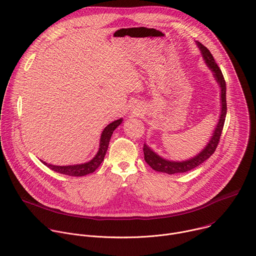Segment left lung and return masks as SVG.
Segmentation results:
<instances>
[{
	"label": "left lung",
	"instance_id": "1",
	"mask_svg": "<svg viewBox=\"0 0 256 256\" xmlns=\"http://www.w3.org/2000/svg\"><path fill=\"white\" fill-rule=\"evenodd\" d=\"M198 48H200L202 56L204 58V62L208 66V68L212 72V76L214 77L216 83L218 84V87L221 89V114L220 118H218V122L214 128V130L212 132V136H210L208 142L206 144V147L194 157L190 158L186 161H171L162 158L157 153H155L148 144H144V161L151 166L152 169L158 172H163L167 174H174V173H184L188 172L202 163H204L206 160H208L216 151V146L220 140L221 134L223 130V126L225 124V118L227 114V102H226V82L224 79V76L220 68L218 66L216 62L214 60V56L210 52V50L202 46L200 42H196Z\"/></svg>",
	"mask_w": 256,
	"mask_h": 256
}]
</instances>
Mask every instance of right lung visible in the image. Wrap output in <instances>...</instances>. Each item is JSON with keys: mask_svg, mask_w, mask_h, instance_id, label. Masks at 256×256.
<instances>
[{"mask_svg": "<svg viewBox=\"0 0 256 256\" xmlns=\"http://www.w3.org/2000/svg\"><path fill=\"white\" fill-rule=\"evenodd\" d=\"M122 122V118H120L118 120L112 122V124H109L102 132L101 134V138H100V144H99V150L97 152V154L95 155V157L93 159H91L90 161L83 163V164H77V165H68V166H56V165H52V164H48L46 162L42 161V162L48 166L50 169L62 173V174H66L68 176H84L90 173H93L102 163V161L104 160V156L107 152L108 149V144H109V140H110V138L114 132V130Z\"/></svg>", "mask_w": 256, "mask_h": 256, "instance_id": "add662e5", "label": "right lung"}]
</instances>
